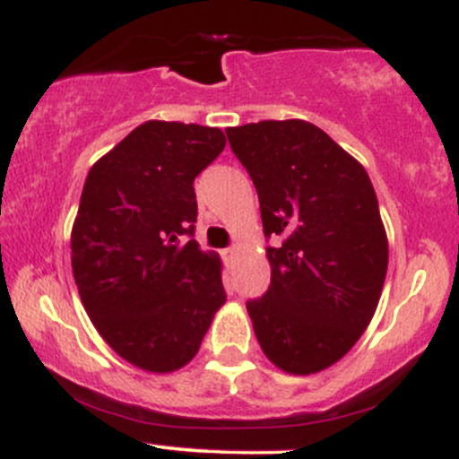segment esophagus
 <instances>
[{
	"instance_id": "34e87169",
	"label": "esophagus",
	"mask_w": 459,
	"mask_h": 459,
	"mask_svg": "<svg viewBox=\"0 0 459 459\" xmlns=\"http://www.w3.org/2000/svg\"><path fill=\"white\" fill-rule=\"evenodd\" d=\"M235 255H237L235 247H226V250L222 252V256H224V261H226V263L233 261V259H235Z\"/></svg>"
}]
</instances>
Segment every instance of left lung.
<instances>
[{"mask_svg": "<svg viewBox=\"0 0 459 459\" xmlns=\"http://www.w3.org/2000/svg\"><path fill=\"white\" fill-rule=\"evenodd\" d=\"M259 194L272 282L246 302L263 354L310 376L334 365L380 302L388 241L365 168L307 120L226 129Z\"/></svg>", "mask_w": 459, "mask_h": 459, "instance_id": "8db88e82", "label": "left lung"}]
</instances>
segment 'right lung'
<instances>
[{"label":"right lung","instance_id":"obj_1","mask_svg":"<svg viewBox=\"0 0 459 459\" xmlns=\"http://www.w3.org/2000/svg\"><path fill=\"white\" fill-rule=\"evenodd\" d=\"M224 146L215 127L149 120L83 183L71 233L79 298L105 343L144 371L186 367L226 302L220 256L192 239L194 178Z\"/></svg>","mask_w":459,"mask_h":459}]
</instances>
